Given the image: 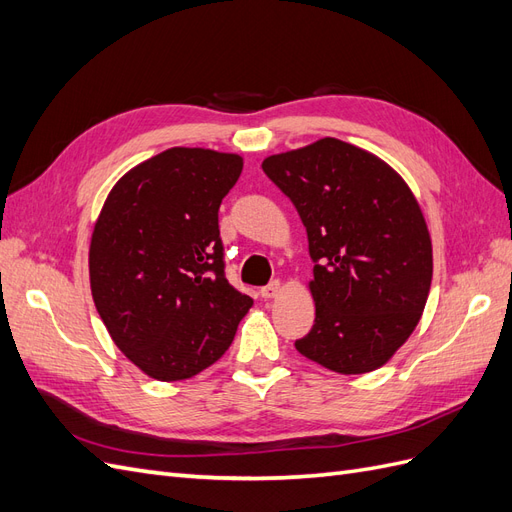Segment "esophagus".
Segmentation results:
<instances>
[{
	"instance_id": "34e87169",
	"label": "esophagus",
	"mask_w": 512,
	"mask_h": 512,
	"mask_svg": "<svg viewBox=\"0 0 512 512\" xmlns=\"http://www.w3.org/2000/svg\"><path fill=\"white\" fill-rule=\"evenodd\" d=\"M280 288H282V284L275 280V282H271V284L260 288V297H262V299H273V297H277V292H280Z\"/></svg>"
}]
</instances>
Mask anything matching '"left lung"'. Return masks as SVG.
Here are the masks:
<instances>
[{"mask_svg":"<svg viewBox=\"0 0 512 512\" xmlns=\"http://www.w3.org/2000/svg\"><path fill=\"white\" fill-rule=\"evenodd\" d=\"M265 175L307 230L314 327L294 342L337 374L382 367L427 303L431 239L414 194L374 153L337 138L269 156Z\"/></svg>","mask_w":512,"mask_h":512,"instance_id":"left-lung-1","label":"left lung"}]
</instances>
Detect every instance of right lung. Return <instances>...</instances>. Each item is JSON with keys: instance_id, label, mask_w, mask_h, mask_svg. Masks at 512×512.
<instances>
[{"instance_id": "obj_1", "label": "right lung", "mask_w": 512, "mask_h": 512, "mask_svg": "<svg viewBox=\"0 0 512 512\" xmlns=\"http://www.w3.org/2000/svg\"><path fill=\"white\" fill-rule=\"evenodd\" d=\"M237 153L173 147L123 175L89 245L91 294L117 348L175 382L213 365L252 307L226 280L218 211Z\"/></svg>"}]
</instances>
